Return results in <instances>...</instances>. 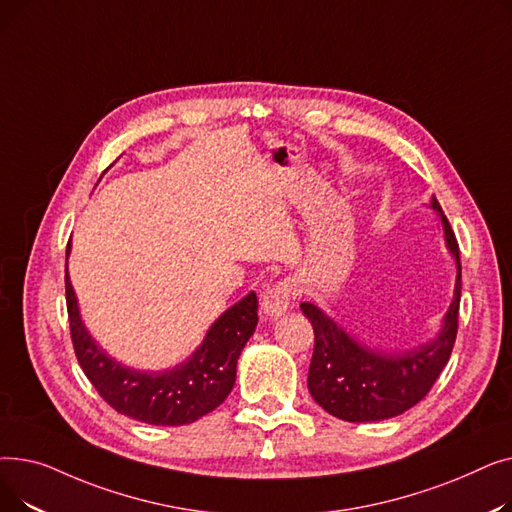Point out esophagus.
<instances>
[{"instance_id": "obj_1", "label": "esophagus", "mask_w": 512, "mask_h": 512, "mask_svg": "<svg viewBox=\"0 0 512 512\" xmlns=\"http://www.w3.org/2000/svg\"><path fill=\"white\" fill-rule=\"evenodd\" d=\"M292 297H294V286L288 280H280L272 286H267V290L263 292L261 309L267 317L278 319L282 313H286Z\"/></svg>"}]
</instances>
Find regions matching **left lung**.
Returning a JSON list of instances; mask_svg holds the SVG:
<instances>
[{
    "instance_id": "8db88e82",
    "label": "left lung",
    "mask_w": 512,
    "mask_h": 512,
    "mask_svg": "<svg viewBox=\"0 0 512 512\" xmlns=\"http://www.w3.org/2000/svg\"><path fill=\"white\" fill-rule=\"evenodd\" d=\"M432 209L440 213L446 247L456 261L454 297L434 340L411 351H375L348 336L313 303L301 305L315 334L307 378L309 392L321 409L342 421H382L409 411L432 390L450 359L459 330L461 253L436 197H432Z\"/></svg>"
}]
</instances>
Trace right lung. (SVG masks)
<instances>
[{"mask_svg": "<svg viewBox=\"0 0 512 512\" xmlns=\"http://www.w3.org/2000/svg\"><path fill=\"white\" fill-rule=\"evenodd\" d=\"M70 255V242L66 259ZM66 305L76 359L99 396L118 413L149 425H186L218 409L232 392L236 363L257 326V294L232 305L184 363L166 371L130 369L107 355L78 313L66 265Z\"/></svg>", "mask_w": 512, "mask_h": 512, "instance_id": "add662e5", "label": "right lung"}]
</instances>
